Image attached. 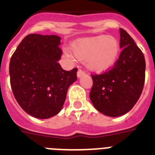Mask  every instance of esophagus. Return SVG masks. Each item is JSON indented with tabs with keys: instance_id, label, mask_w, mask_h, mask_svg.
Instances as JSON below:
<instances>
[{
	"instance_id": "obj_1",
	"label": "esophagus",
	"mask_w": 155,
	"mask_h": 155,
	"mask_svg": "<svg viewBox=\"0 0 155 155\" xmlns=\"http://www.w3.org/2000/svg\"><path fill=\"white\" fill-rule=\"evenodd\" d=\"M85 75V72L84 71H83L82 70H79L77 72V77L78 78H80L82 75Z\"/></svg>"
}]
</instances>
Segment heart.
<instances>
[{
    "instance_id": "b5f03b06",
    "label": "heart",
    "mask_w": 155,
    "mask_h": 155,
    "mask_svg": "<svg viewBox=\"0 0 155 155\" xmlns=\"http://www.w3.org/2000/svg\"><path fill=\"white\" fill-rule=\"evenodd\" d=\"M74 54L66 50L65 55L70 60L86 62L90 70L97 73L109 70L117 62L120 54V42L113 36H97L80 39L72 46Z\"/></svg>"
}]
</instances>
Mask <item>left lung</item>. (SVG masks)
Listing matches in <instances>:
<instances>
[{
	"label": "left lung",
	"instance_id": "obj_1",
	"mask_svg": "<svg viewBox=\"0 0 155 155\" xmlns=\"http://www.w3.org/2000/svg\"><path fill=\"white\" fill-rule=\"evenodd\" d=\"M119 58L111 70L92 75L90 99L104 115L117 117L132 109L142 94L146 61L142 51L125 30L120 29Z\"/></svg>",
	"mask_w": 155,
	"mask_h": 155
}]
</instances>
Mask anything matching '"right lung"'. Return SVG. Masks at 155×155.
Here are the masks:
<instances>
[{
	"mask_svg": "<svg viewBox=\"0 0 155 155\" xmlns=\"http://www.w3.org/2000/svg\"><path fill=\"white\" fill-rule=\"evenodd\" d=\"M57 35H27L9 63L10 84L16 101L29 115L47 119L58 114L68 87L77 80V68L64 71L58 63L62 51Z\"/></svg>",
	"mask_w": 155,
	"mask_h": 155,
	"instance_id": "add662e5",
	"label": "right lung"
}]
</instances>
